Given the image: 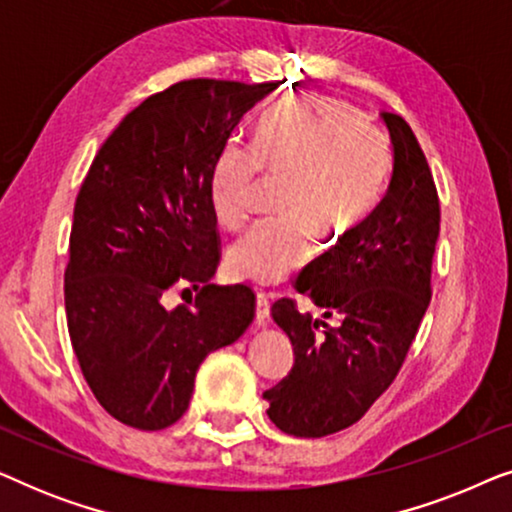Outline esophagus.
Masks as SVG:
<instances>
[{
  "label": "esophagus",
  "instance_id": "obj_1",
  "mask_svg": "<svg viewBox=\"0 0 512 512\" xmlns=\"http://www.w3.org/2000/svg\"><path fill=\"white\" fill-rule=\"evenodd\" d=\"M270 319V303H268V296H265L263 291L256 293V324L258 326H265Z\"/></svg>",
  "mask_w": 512,
  "mask_h": 512
}]
</instances>
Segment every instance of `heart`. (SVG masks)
<instances>
[{
	"mask_svg": "<svg viewBox=\"0 0 512 512\" xmlns=\"http://www.w3.org/2000/svg\"><path fill=\"white\" fill-rule=\"evenodd\" d=\"M265 167L293 174L284 219L261 221L233 247L235 275L272 286L284 282L312 254L314 223L352 230L377 207L389 174L387 142L359 111L333 97H296L270 109L256 144L233 142L212 179L216 216L230 228L254 212Z\"/></svg>",
	"mask_w": 512,
	"mask_h": 512,
	"instance_id": "b5f03b06",
	"label": "heart"
}]
</instances>
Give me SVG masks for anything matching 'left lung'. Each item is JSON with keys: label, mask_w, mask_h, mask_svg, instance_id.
<instances>
[{"label": "left lung", "mask_w": 512, "mask_h": 512, "mask_svg": "<svg viewBox=\"0 0 512 512\" xmlns=\"http://www.w3.org/2000/svg\"><path fill=\"white\" fill-rule=\"evenodd\" d=\"M382 121L394 158L387 195L296 282L319 314L293 300L272 305L293 345V368L263 398L289 436L321 438L359 422L394 382L429 307L436 184L410 125L387 111Z\"/></svg>", "instance_id": "1"}]
</instances>
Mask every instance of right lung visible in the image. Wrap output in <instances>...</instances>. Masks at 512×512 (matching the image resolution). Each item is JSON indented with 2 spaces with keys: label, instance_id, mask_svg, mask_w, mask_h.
Listing matches in <instances>:
<instances>
[{
  "label": "right lung",
  "instance_id": "obj_1",
  "mask_svg": "<svg viewBox=\"0 0 512 512\" xmlns=\"http://www.w3.org/2000/svg\"><path fill=\"white\" fill-rule=\"evenodd\" d=\"M277 83L193 79L130 111L107 137L74 205L67 328L81 373L118 422H177L209 352L254 319L249 286H214L212 179L228 139ZM172 285L196 296L167 308Z\"/></svg>",
  "mask_w": 512,
  "mask_h": 512
}]
</instances>
